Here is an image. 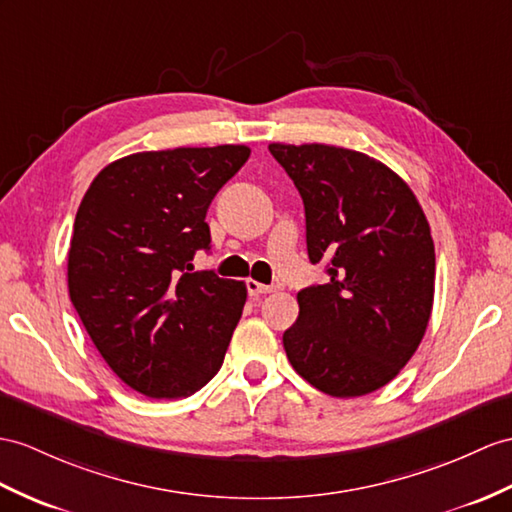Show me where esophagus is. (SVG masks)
Segmentation results:
<instances>
[{
    "label": "esophagus",
    "mask_w": 512,
    "mask_h": 512,
    "mask_svg": "<svg viewBox=\"0 0 512 512\" xmlns=\"http://www.w3.org/2000/svg\"><path fill=\"white\" fill-rule=\"evenodd\" d=\"M245 286H247V293L249 295H265V293L273 291L271 284H263V282H258V280H247Z\"/></svg>",
    "instance_id": "34e87169"
}]
</instances>
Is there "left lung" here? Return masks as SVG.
I'll use <instances>...</instances> for the list:
<instances>
[{
	"mask_svg": "<svg viewBox=\"0 0 512 512\" xmlns=\"http://www.w3.org/2000/svg\"><path fill=\"white\" fill-rule=\"evenodd\" d=\"M306 213L310 263L326 284L297 293L299 317L282 343L293 369L332 397L389 384L426 334L434 299V243L410 186L354 149L271 143Z\"/></svg>",
	"mask_w": 512,
	"mask_h": 512,
	"instance_id": "obj_1",
	"label": "left lung"
}]
</instances>
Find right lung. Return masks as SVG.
I'll return each mask as SVG.
<instances>
[{"instance_id":"right-lung-1","label":"right lung","mask_w":512,"mask_h":512,"mask_svg":"<svg viewBox=\"0 0 512 512\" xmlns=\"http://www.w3.org/2000/svg\"><path fill=\"white\" fill-rule=\"evenodd\" d=\"M247 158L245 145L139 152L110 162L82 197L69 297L108 367L154 400L213 380L241 319L245 284L191 260L210 249L206 210Z\"/></svg>"}]
</instances>
